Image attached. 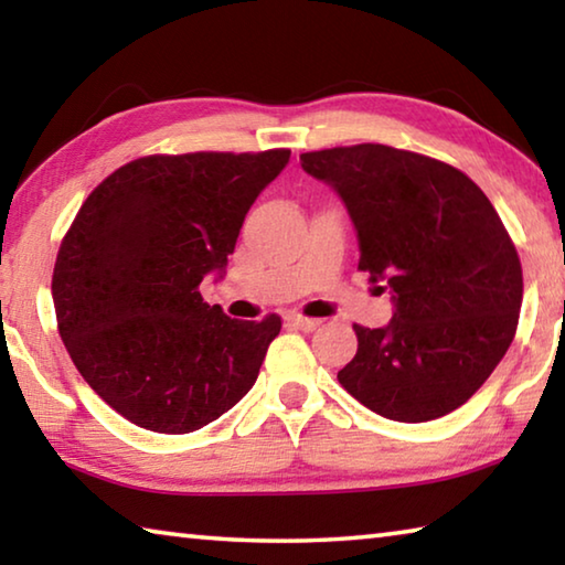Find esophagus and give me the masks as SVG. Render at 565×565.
Here are the masks:
<instances>
[{"label": "esophagus", "mask_w": 565, "mask_h": 565, "mask_svg": "<svg viewBox=\"0 0 565 565\" xmlns=\"http://www.w3.org/2000/svg\"><path fill=\"white\" fill-rule=\"evenodd\" d=\"M289 323L294 329H299V331H313L319 327V319H306V317H299V313H291L289 317Z\"/></svg>", "instance_id": "34e87169"}]
</instances>
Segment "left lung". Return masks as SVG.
<instances>
[{
  "label": "left lung",
  "instance_id": "left-lung-1",
  "mask_svg": "<svg viewBox=\"0 0 565 565\" xmlns=\"http://www.w3.org/2000/svg\"><path fill=\"white\" fill-rule=\"evenodd\" d=\"M301 169L347 204L359 269L394 303L386 327H353L341 386L401 424L463 406L509 351L523 299L519 254L489 196L444 161L384 145L309 151Z\"/></svg>",
  "mask_w": 565,
  "mask_h": 565
}]
</instances>
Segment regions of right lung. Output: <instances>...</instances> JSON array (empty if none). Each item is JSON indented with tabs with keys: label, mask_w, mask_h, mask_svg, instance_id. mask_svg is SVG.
<instances>
[{
	"label": "right lung",
	"mask_w": 565,
	"mask_h": 565,
	"mask_svg": "<svg viewBox=\"0 0 565 565\" xmlns=\"http://www.w3.org/2000/svg\"><path fill=\"white\" fill-rule=\"evenodd\" d=\"M289 157H145L82 204L54 264L56 323L84 381L131 424L191 434L256 384L281 319H228L199 286L224 279L246 212Z\"/></svg>",
	"instance_id": "1"
}]
</instances>
